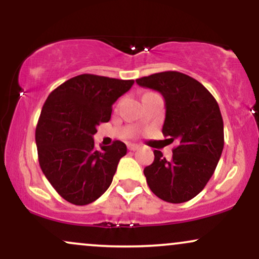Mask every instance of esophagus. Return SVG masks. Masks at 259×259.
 <instances>
[{"mask_svg":"<svg viewBox=\"0 0 259 259\" xmlns=\"http://www.w3.org/2000/svg\"><path fill=\"white\" fill-rule=\"evenodd\" d=\"M127 148H129L130 151H138L140 146H139V145H136V144H129V145H127Z\"/></svg>","mask_w":259,"mask_h":259,"instance_id":"esophagus-1","label":"esophagus"}]
</instances>
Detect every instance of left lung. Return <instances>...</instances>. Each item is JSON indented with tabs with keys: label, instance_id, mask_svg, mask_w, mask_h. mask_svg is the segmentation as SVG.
<instances>
[{
	"label": "left lung",
	"instance_id": "left-lung-1",
	"mask_svg": "<svg viewBox=\"0 0 259 259\" xmlns=\"http://www.w3.org/2000/svg\"><path fill=\"white\" fill-rule=\"evenodd\" d=\"M142 88L160 92L165 101L162 133L178 141L173 157L154 150L144 169L147 185L160 200L183 203L197 196L214 173L224 147V124L214 97L200 81L179 72H162L136 79Z\"/></svg>",
	"mask_w": 259,
	"mask_h": 259
}]
</instances>
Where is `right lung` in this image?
Masks as SVG:
<instances>
[{"label":"right lung","instance_id":"1","mask_svg":"<svg viewBox=\"0 0 259 259\" xmlns=\"http://www.w3.org/2000/svg\"><path fill=\"white\" fill-rule=\"evenodd\" d=\"M133 84L134 80L81 74L47 97L35 130L38 163L65 201L85 206L112 184L126 145L117 140L97 151L92 136L111 119L113 103Z\"/></svg>","mask_w":259,"mask_h":259}]
</instances>
